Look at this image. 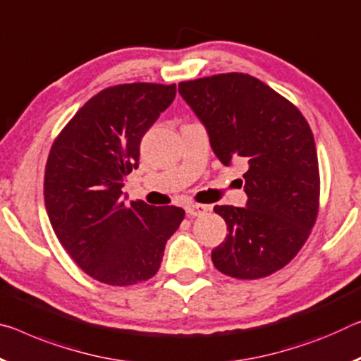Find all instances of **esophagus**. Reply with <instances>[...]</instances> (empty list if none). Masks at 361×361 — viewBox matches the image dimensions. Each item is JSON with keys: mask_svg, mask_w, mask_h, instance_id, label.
<instances>
[{"mask_svg": "<svg viewBox=\"0 0 361 361\" xmlns=\"http://www.w3.org/2000/svg\"><path fill=\"white\" fill-rule=\"evenodd\" d=\"M209 209H210L209 205H204V204H188V205H186L188 215H191V216H201V215H204L205 212H207Z\"/></svg>", "mask_w": 361, "mask_h": 361, "instance_id": "34e87169", "label": "esophagus"}]
</instances>
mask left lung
I'll use <instances>...</instances> for the list:
<instances>
[{"mask_svg": "<svg viewBox=\"0 0 361 361\" xmlns=\"http://www.w3.org/2000/svg\"><path fill=\"white\" fill-rule=\"evenodd\" d=\"M178 91L220 162L247 164L245 207H214L228 226L225 241L212 250L215 268L238 279L281 270L305 244L318 215V157L305 117L247 73L181 82Z\"/></svg>", "mask_w": 361, "mask_h": 361, "instance_id": "1", "label": "left lung"}]
</instances>
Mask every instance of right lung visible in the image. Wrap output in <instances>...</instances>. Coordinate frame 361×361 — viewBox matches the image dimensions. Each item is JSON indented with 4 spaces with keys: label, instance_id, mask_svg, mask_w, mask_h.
Segmentation results:
<instances>
[{
    "label": "right lung",
    "instance_id": "obj_1",
    "mask_svg": "<svg viewBox=\"0 0 361 361\" xmlns=\"http://www.w3.org/2000/svg\"><path fill=\"white\" fill-rule=\"evenodd\" d=\"M175 85L125 83L99 91L51 146L44 205L57 239L91 278L131 286L152 278L185 210L125 204L140 142L175 99Z\"/></svg>",
    "mask_w": 361,
    "mask_h": 361
}]
</instances>
